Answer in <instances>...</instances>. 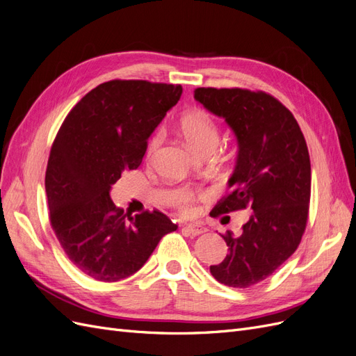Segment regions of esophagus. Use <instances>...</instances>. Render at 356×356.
<instances>
[{
	"label": "esophagus",
	"instance_id": "34e87169",
	"mask_svg": "<svg viewBox=\"0 0 356 356\" xmlns=\"http://www.w3.org/2000/svg\"><path fill=\"white\" fill-rule=\"evenodd\" d=\"M182 230L187 232L191 236H199V234L207 232V227H203V225H200V224H188V225H186V227H182Z\"/></svg>",
	"mask_w": 356,
	"mask_h": 356
}]
</instances>
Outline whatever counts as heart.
<instances>
[{
	"label": "heart",
	"instance_id": "b5f03b06",
	"mask_svg": "<svg viewBox=\"0 0 356 356\" xmlns=\"http://www.w3.org/2000/svg\"><path fill=\"white\" fill-rule=\"evenodd\" d=\"M179 129L182 136L186 138V141L190 144V147L195 148L200 154L212 152L218 144V126L215 123L213 117L204 110L195 108L187 111L179 118ZM160 141V132H156L149 136L145 149L147 157L154 153V149L159 147ZM199 199H202V195H199L196 191L188 188L178 190L174 193V196H172V207H174L181 215L190 217V215L196 212V202Z\"/></svg>",
	"mask_w": 356,
	"mask_h": 356
}]
</instances>
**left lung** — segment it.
<instances>
[{
    "mask_svg": "<svg viewBox=\"0 0 356 356\" xmlns=\"http://www.w3.org/2000/svg\"><path fill=\"white\" fill-rule=\"evenodd\" d=\"M195 99L225 118L239 143L230 193L211 217L252 209L239 238L222 234L229 254L209 270L224 285L250 288L273 275L305 234L312 181L306 139L293 113L263 90L197 88Z\"/></svg>",
    "mask_w": 356,
    "mask_h": 356,
    "instance_id": "1",
    "label": "left lung"
}]
</instances>
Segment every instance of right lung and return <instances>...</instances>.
Instances as JSON below:
<instances>
[{"instance_id":"obj_1","label":"right lung","mask_w":356,"mask_h":356,"mask_svg":"<svg viewBox=\"0 0 356 356\" xmlns=\"http://www.w3.org/2000/svg\"><path fill=\"white\" fill-rule=\"evenodd\" d=\"M181 93V84L102 83L75 104L53 141L46 169L51 229L71 263L96 281L134 275L178 229L157 209L126 220L110 190L141 165L148 136Z\"/></svg>"}]
</instances>
